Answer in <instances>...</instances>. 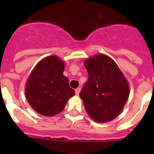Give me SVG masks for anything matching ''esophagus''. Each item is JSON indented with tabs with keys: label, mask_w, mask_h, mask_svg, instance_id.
<instances>
[{
	"label": "esophagus",
	"mask_w": 154,
	"mask_h": 154,
	"mask_svg": "<svg viewBox=\"0 0 154 154\" xmlns=\"http://www.w3.org/2000/svg\"><path fill=\"white\" fill-rule=\"evenodd\" d=\"M80 91H81V88H80V87H78V88H77L75 89V93H76V94H80Z\"/></svg>",
	"instance_id": "esophagus-1"
}]
</instances>
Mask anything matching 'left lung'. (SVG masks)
Returning a JSON list of instances; mask_svg holds the SVG:
<instances>
[{
	"label": "left lung",
	"mask_w": 154,
	"mask_h": 154,
	"mask_svg": "<svg viewBox=\"0 0 154 154\" xmlns=\"http://www.w3.org/2000/svg\"><path fill=\"white\" fill-rule=\"evenodd\" d=\"M88 78L80 93L88 116L96 122L117 117L129 94L128 83L116 63L103 54L85 62Z\"/></svg>",
	"instance_id": "left-lung-1"
}]
</instances>
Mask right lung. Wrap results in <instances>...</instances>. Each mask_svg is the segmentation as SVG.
<instances>
[{
	"mask_svg": "<svg viewBox=\"0 0 154 154\" xmlns=\"http://www.w3.org/2000/svg\"><path fill=\"white\" fill-rule=\"evenodd\" d=\"M65 65L56 56L38 63L26 83L25 94L31 107L39 114L53 116L63 111L68 100L75 94L63 74Z\"/></svg>",
	"mask_w": 154,
	"mask_h": 154,
	"instance_id": "right-lung-1",
	"label": "right lung"
}]
</instances>
